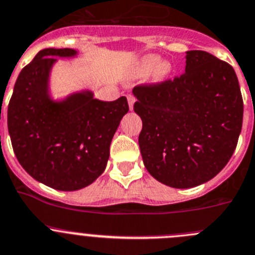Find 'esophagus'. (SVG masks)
<instances>
[{
  "label": "esophagus",
  "instance_id": "1",
  "mask_svg": "<svg viewBox=\"0 0 255 255\" xmlns=\"http://www.w3.org/2000/svg\"><path fill=\"white\" fill-rule=\"evenodd\" d=\"M127 99H128V104H129V109H130V111H132V109H133V104H134V102H135L134 95L128 94L127 95Z\"/></svg>",
  "mask_w": 255,
  "mask_h": 255
}]
</instances>
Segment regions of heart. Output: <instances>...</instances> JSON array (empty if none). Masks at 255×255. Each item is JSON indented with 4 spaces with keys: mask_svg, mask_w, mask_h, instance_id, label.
<instances>
[{
    "mask_svg": "<svg viewBox=\"0 0 255 255\" xmlns=\"http://www.w3.org/2000/svg\"><path fill=\"white\" fill-rule=\"evenodd\" d=\"M161 64V58L157 55H147L139 61L138 64V73L141 75H148V74L153 73L157 67ZM170 71L167 64H162L160 68L157 69V77L163 78L166 77Z\"/></svg>",
    "mask_w": 255,
    "mask_h": 255,
    "instance_id": "heart-1",
    "label": "heart"
}]
</instances>
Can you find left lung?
<instances>
[{
  "label": "left lung",
  "instance_id": "8db88e82",
  "mask_svg": "<svg viewBox=\"0 0 255 255\" xmlns=\"http://www.w3.org/2000/svg\"><path fill=\"white\" fill-rule=\"evenodd\" d=\"M141 117L138 143L147 171L187 189L215 177L232 158L243 125V98L230 64L210 52H186L185 73L133 88Z\"/></svg>",
  "mask_w": 255,
  "mask_h": 255
}]
</instances>
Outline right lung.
Returning a JSON list of instances; mask_svg holds the SVG:
<instances>
[{
    "label": "right lung",
    "mask_w": 255,
    "mask_h": 255,
    "mask_svg": "<svg viewBox=\"0 0 255 255\" xmlns=\"http://www.w3.org/2000/svg\"><path fill=\"white\" fill-rule=\"evenodd\" d=\"M73 49H44L21 70L7 109L13 152L30 176L46 186L75 191L103 173L109 146L129 111L126 97L113 102L93 93L52 102L47 94L54 56H73Z\"/></svg>",
    "instance_id": "1"
}]
</instances>
